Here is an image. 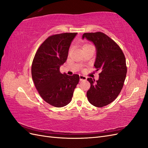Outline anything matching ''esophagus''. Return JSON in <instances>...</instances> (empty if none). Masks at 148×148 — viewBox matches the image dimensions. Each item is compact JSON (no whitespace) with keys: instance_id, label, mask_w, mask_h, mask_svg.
Instances as JSON below:
<instances>
[{"instance_id":"34e87169","label":"esophagus","mask_w":148,"mask_h":148,"mask_svg":"<svg viewBox=\"0 0 148 148\" xmlns=\"http://www.w3.org/2000/svg\"><path fill=\"white\" fill-rule=\"evenodd\" d=\"M86 79H87V78H86V77H85V76L82 75H79L80 81H83V80H86Z\"/></svg>"}]
</instances>
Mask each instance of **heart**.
Wrapping results in <instances>:
<instances>
[{"mask_svg": "<svg viewBox=\"0 0 148 148\" xmlns=\"http://www.w3.org/2000/svg\"><path fill=\"white\" fill-rule=\"evenodd\" d=\"M90 46H91V45H90V44H84V45L83 46V48H84V47H85Z\"/></svg>", "mask_w": 148, "mask_h": 148, "instance_id": "obj_1", "label": "heart"}]
</instances>
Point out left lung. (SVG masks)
<instances>
[{
    "label": "left lung",
    "instance_id": "left-lung-1",
    "mask_svg": "<svg viewBox=\"0 0 148 148\" xmlns=\"http://www.w3.org/2000/svg\"><path fill=\"white\" fill-rule=\"evenodd\" d=\"M92 41L96 48L95 66L100 70L99 79L88 78L91 87L86 95L94 106L102 107L112 102L123 86L127 67L122 49L114 40L101 32L86 33L82 38Z\"/></svg>",
    "mask_w": 148,
    "mask_h": 148
}]
</instances>
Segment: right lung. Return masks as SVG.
<instances>
[{"mask_svg":"<svg viewBox=\"0 0 148 148\" xmlns=\"http://www.w3.org/2000/svg\"><path fill=\"white\" fill-rule=\"evenodd\" d=\"M77 33L52 35L39 46L33 60L31 75L35 87L44 101L56 107L66 106L72 99L79 77L62 74L71 41Z\"/></svg>","mask_w":148,"mask_h":148,"instance_id":"obj_1","label":"right lung"}]
</instances>
